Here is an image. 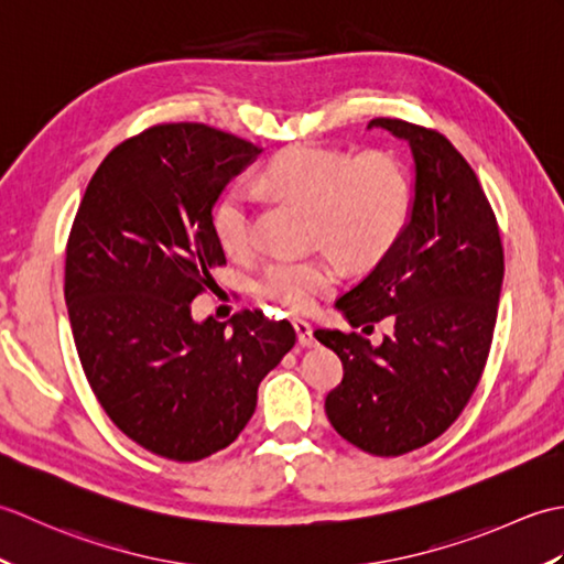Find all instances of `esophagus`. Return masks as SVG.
<instances>
[{
    "label": "esophagus",
    "instance_id": "obj_1",
    "mask_svg": "<svg viewBox=\"0 0 564 564\" xmlns=\"http://www.w3.org/2000/svg\"><path fill=\"white\" fill-rule=\"evenodd\" d=\"M293 327H295V334H297V341H301V346H315V334H313V325L305 319H293Z\"/></svg>",
    "mask_w": 564,
    "mask_h": 564
}]
</instances>
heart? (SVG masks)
<instances>
[{"label":"heart","mask_w":564,"mask_h":564,"mask_svg":"<svg viewBox=\"0 0 564 564\" xmlns=\"http://www.w3.org/2000/svg\"><path fill=\"white\" fill-rule=\"evenodd\" d=\"M261 186L315 210V232L354 261H370L394 245L412 208V184L390 152L361 154L297 145L263 166ZM215 237L232 257L257 249L254 198L232 186L213 215ZM339 263L329 254L279 257L257 281V293L289 313H307L337 285Z\"/></svg>","instance_id":"heart-1"}]
</instances>
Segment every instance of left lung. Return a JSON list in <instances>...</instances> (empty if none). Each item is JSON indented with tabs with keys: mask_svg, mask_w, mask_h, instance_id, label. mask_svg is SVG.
Masks as SVG:
<instances>
[{
	"mask_svg": "<svg viewBox=\"0 0 564 564\" xmlns=\"http://www.w3.org/2000/svg\"><path fill=\"white\" fill-rule=\"evenodd\" d=\"M414 160L410 220L366 279L337 301L356 332L317 329L344 378L325 400L337 434L370 455H402L438 438L465 410L492 344L505 249L473 166L436 130L373 118Z\"/></svg>",
	"mask_w": 564,
	"mask_h": 564,
	"instance_id": "1",
	"label": "left lung"
}]
</instances>
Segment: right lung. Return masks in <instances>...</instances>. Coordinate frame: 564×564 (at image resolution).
I'll use <instances>...</instances> for the list:
<instances>
[{
    "instance_id": "add662e5",
    "label": "right lung",
    "mask_w": 564,
    "mask_h": 564,
    "mask_svg": "<svg viewBox=\"0 0 564 564\" xmlns=\"http://www.w3.org/2000/svg\"><path fill=\"white\" fill-rule=\"evenodd\" d=\"M259 152L203 123L152 126L106 154L72 223L65 303L84 376L111 422L162 458L230 446L295 344L285 319L191 315L225 263L215 200Z\"/></svg>"
}]
</instances>
